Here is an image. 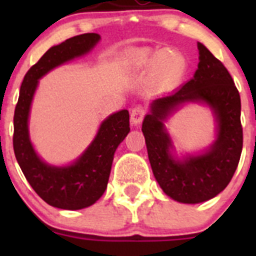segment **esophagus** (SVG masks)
Masks as SVG:
<instances>
[{
	"label": "esophagus",
	"instance_id": "1",
	"mask_svg": "<svg viewBox=\"0 0 256 256\" xmlns=\"http://www.w3.org/2000/svg\"><path fill=\"white\" fill-rule=\"evenodd\" d=\"M144 115H146V108L142 105L136 106V108H132V112H130V122L133 124H140L144 118Z\"/></svg>",
	"mask_w": 256,
	"mask_h": 256
}]
</instances>
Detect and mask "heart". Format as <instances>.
Here are the masks:
<instances>
[{"mask_svg": "<svg viewBox=\"0 0 256 256\" xmlns=\"http://www.w3.org/2000/svg\"><path fill=\"white\" fill-rule=\"evenodd\" d=\"M133 62L137 65H150L155 62L156 78L165 83L177 82L186 70V58L178 51L165 50L160 52L140 51L133 55Z\"/></svg>", "mask_w": 256, "mask_h": 256, "instance_id": "b5f03b06", "label": "heart"}]
</instances>
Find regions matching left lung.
Masks as SVG:
<instances>
[{"label":"left lung","instance_id":"1","mask_svg":"<svg viewBox=\"0 0 256 256\" xmlns=\"http://www.w3.org/2000/svg\"><path fill=\"white\" fill-rule=\"evenodd\" d=\"M198 47L200 62L194 78L178 91L156 98L142 124L156 180L169 198L184 204L210 200L227 187L238 165L244 141L241 98L234 79L204 44ZM184 102H206L217 116L218 134L209 152L180 162L170 155L171 142L162 120Z\"/></svg>","mask_w":256,"mask_h":256}]
</instances>
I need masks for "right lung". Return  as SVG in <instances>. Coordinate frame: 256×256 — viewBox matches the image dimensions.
Segmentation results:
<instances>
[{
  "label": "right lung",
  "mask_w": 256,
  "mask_h": 256,
  "mask_svg": "<svg viewBox=\"0 0 256 256\" xmlns=\"http://www.w3.org/2000/svg\"><path fill=\"white\" fill-rule=\"evenodd\" d=\"M100 40L84 33L54 46L26 72L14 114V152L32 188L51 206L78 210L91 206L108 187L114 152L130 132V112L122 110L102 122L94 142L74 164L51 166L37 156L28 134V115L38 79L66 61L87 54Z\"/></svg>",
  "instance_id": "right-lung-1"
}]
</instances>
